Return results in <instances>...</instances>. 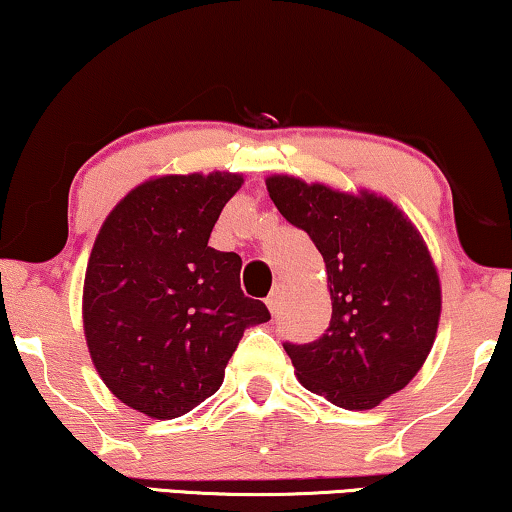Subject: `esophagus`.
I'll return each mask as SVG.
<instances>
[{
  "label": "esophagus",
  "instance_id": "34e87169",
  "mask_svg": "<svg viewBox=\"0 0 512 512\" xmlns=\"http://www.w3.org/2000/svg\"><path fill=\"white\" fill-rule=\"evenodd\" d=\"M282 300H284V286L277 284L275 289H272V293L268 296V300H265V305H268V310L272 317H277L279 314V307H282Z\"/></svg>",
  "mask_w": 512,
  "mask_h": 512
}]
</instances>
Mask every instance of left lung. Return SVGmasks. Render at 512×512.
<instances>
[{
    "label": "left lung",
    "mask_w": 512,
    "mask_h": 512,
    "mask_svg": "<svg viewBox=\"0 0 512 512\" xmlns=\"http://www.w3.org/2000/svg\"><path fill=\"white\" fill-rule=\"evenodd\" d=\"M279 214L305 230L326 265L331 324L284 349L300 384L345 410H370L424 366L438 333L440 277L424 237L389 198L265 179Z\"/></svg>",
    "instance_id": "obj_1"
}]
</instances>
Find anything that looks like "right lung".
Segmentation results:
<instances>
[{"label":"right lung","instance_id":"right-lung-1","mask_svg":"<svg viewBox=\"0 0 512 512\" xmlns=\"http://www.w3.org/2000/svg\"><path fill=\"white\" fill-rule=\"evenodd\" d=\"M242 174H163L104 219L83 279L93 366L128 408L174 419L216 394L244 328L270 319L240 289L242 258L209 247Z\"/></svg>","mask_w":512,"mask_h":512}]
</instances>
